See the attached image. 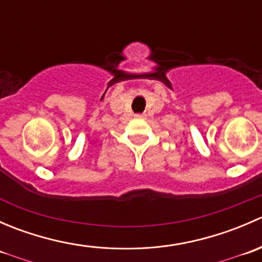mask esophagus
<instances>
[{"label": "esophagus", "mask_w": 262, "mask_h": 262, "mask_svg": "<svg viewBox=\"0 0 262 262\" xmlns=\"http://www.w3.org/2000/svg\"><path fill=\"white\" fill-rule=\"evenodd\" d=\"M134 116H136L137 119H144V118H146V115H144V114H136Z\"/></svg>", "instance_id": "34e87169"}]
</instances>
